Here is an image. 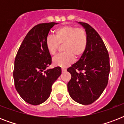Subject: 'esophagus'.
Masks as SVG:
<instances>
[{"label": "esophagus", "instance_id": "esophagus-1", "mask_svg": "<svg viewBox=\"0 0 124 124\" xmlns=\"http://www.w3.org/2000/svg\"><path fill=\"white\" fill-rule=\"evenodd\" d=\"M66 71V68H62V72H64V71Z\"/></svg>", "mask_w": 124, "mask_h": 124}]
</instances>
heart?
Wrapping results in <instances>:
<instances>
[{"instance_id":"b5f03b06","label":"heart","mask_w":124,"mask_h":124,"mask_svg":"<svg viewBox=\"0 0 124 124\" xmlns=\"http://www.w3.org/2000/svg\"><path fill=\"white\" fill-rule=\"evenodd\" d=\"M88 43L85 30L71 26H64L54 30V37L48 36L46 40V48L51 55L56 54L59 45L63 46L64 53L53 59L54 66L66 68L73 62L75 56L80 58L86 50Z\"/></svg>"}]
</instances>
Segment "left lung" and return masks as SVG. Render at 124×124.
Returning <instances> with one entry per match:
<instances>
[{"label": "left lung", "mask_w": 124, "mask_h": 124, "mask_svg": "<svg viewBox=\"0 0 124 124\" xmlns=\"http://www.w3.org/2000/svg\"><path fill=\"white\" fill-rule=\"evenodd\" d=\"M86 32V50L77 62L68 68L71 78L68 83L70 96L75 102L89 105L98 99L108 83L109 57L104 42L94 29L78 22Z\"/></svg>", "instance_id": "8db88e82"}]
</instances>
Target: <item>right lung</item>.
I'll return each instance as SVG.
<instances>
[{
    "label": "right lung",
    "mask_w": 124,
    "mask_h": 124,
    "mask_svg": "<svg viewBox=\"0 0 124 124\" xmlns=\"http://www.w3.org/2000/svg\"><path fill=\"white\" fill-rule=\"evenodd\" d=\"M57 24L49 22L34 26L24 38L15 59V86L22 99L31 105L47 100L53 84L62 73L60 67L46 70L51 64V56L46 40L51 28Z\"/></svg>",
    "instance_id": "1"
}]
</instances>
